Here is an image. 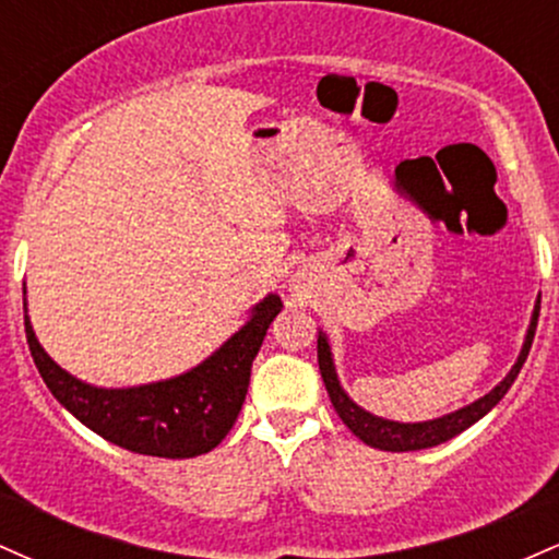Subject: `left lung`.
Listing matches in <instances>:
<instances>
[{"mask_svg":"<svg viewBox=\"0 0 559 559\" xmlns=\"http://www.w3.org/2000/svg\"><path fill=\"white\" fill-rule=\"evenodd\" d=\"M536 320H538V299L534 305V312H531L528 331H525L521 355H518L515 365L510 368L502 381L493 386L489 394L478 396L476 402L465 404V407L454 409V413L441 415V418L433 420H420V423H400V420H386L381 415L368 413V409L360 407L349 394H346L342 381H338L336 362H333V352L329 344V336L323 331H318V365L320 376H323L325 389H329L333 409L338 413V418L344 420V426L349 428L357 439L365 441L368 447L383 449V452H418V449L439 447L444 441L454 439L457 433H463L465 428H471L473 423H478L486 413H491V407H497L499 400L510 391L512 383H515L518 373H521L525 357H528L531 344H534L536 333Z\"/></svg>","mask_w":559,"mask_h":559,"instance_id":"left-lung-1","label":"left lung"}]
</instances>
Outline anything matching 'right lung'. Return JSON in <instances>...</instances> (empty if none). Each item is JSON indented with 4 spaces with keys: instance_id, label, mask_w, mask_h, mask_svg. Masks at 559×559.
Segmentation results:
<instances>
[{
    "instance_id": "1",
    "label": "right lung",
    "mask_w": 559,
    "mask_h": 559,
    "mask_svg": "<svg viewBox=\"0 0 559 559\" xmlns=\"http://www.w3.org/2000/svg\"><path fill=\"white\" fill-rule=\"evenodd\" d=\"M281 307L284 301L278 294H267L252 307L239 331L181 376L105 389L70 376L44 352L31 325L28 301H23L31 357L55 400L102 439L128 452L168 460L197 457L226 439L247 400L262 338Z\"/></svg>"
}]
</instances>
